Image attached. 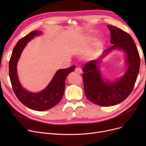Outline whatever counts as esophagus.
<instances>
[{
	"label": "esophagus",
	"mask_w": 146,
	"mask_h": 146,
	"mask_svg": "<svg viewBox=\"0 0 146 146\" xmlns=\"http://www.w3.org/2000/svg\"><path fill=\"white\" fill-rule=\"evenodd\" d=\"M75 72H77L78 74H81L82 73V70L80 67H76L75 68Z\"/></svg>",
	"instance_id": "1"
}]
</instances>
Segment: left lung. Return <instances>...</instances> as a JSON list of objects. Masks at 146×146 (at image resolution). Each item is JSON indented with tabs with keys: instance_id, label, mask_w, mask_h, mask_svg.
Masks as SVG:
<instances>
[{
	"instance_id": "obj_1",
	"label": "left lung",
	"mask_w": 146,
	"mask_h": 146,
	"mask_svg": "<svg viewBox=\"0 0 146 146\" xmlns=\"http://www.w3.org/2000/svg\"><path fill=\"white\" fill-rule=\"evenodd\" d=\"M111 32V48L105 50L104 56L111 50L119 48L126 53L128 68L117 82L104 80L97 68L99 61L88 62L82 70L84 90L88 100L102 106H110L122 102L129 95L134 87L139 72L140 58L136 45L129 34L113 25L108 26Z\"/></svg>"
}]
</instances>
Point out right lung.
Segmentation results:
<instances>
[{"label": "right lung", "mask_w": 146, "mask_h": 146, "mask_svg": "<svg viewBox=\"0 0 146 146\" xmlns=\"http://www.w3.org/2000/svg\"><path fill=\"white\" fill-rule=\"evenodd\" d=\"M41 33L39 31H33L20 39L12 51L9 63V78L15 95L22 104L30 109L38 111L51 109L61 101L64 92L66 79L67 75L74 71L76 68L75 66H72L67 68L58 70L48 86L40 93H31L22 88L18 78V61L27 42Z\"/></svg>", "instance_id": "add662e5"}]
</instances>
